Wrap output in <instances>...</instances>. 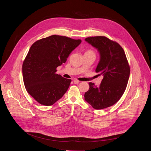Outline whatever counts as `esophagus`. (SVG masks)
<instances>
[{
  "label": "esophagus",
  "instance_id": "34e87169",
  "mask_svg": "<svg viewBox=\"0 0 151 151\" xmlns=\"http://www.w3.org/2000/svg\"><path fill=\"white\" fill-rule=\"evenodd\" d=\"M73 82H74V83L77 84V83H79V81H78V79H75L73 80Z\"/></svg>",
  "mask_w": 151,
  "mask_h": 151
}]
</instances>
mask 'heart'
<instances>
[{
  "instance_id": "heart-1",
  "label": "heart",
  "mask_w": 151,
  "mask_h": 151,
  "mask_svg": "<svg viewBox=\"0 0 151 151\" xmlns=\"http://www.w3.org/2000/svg\"><path fill=\"white\" fill-rule=\"evenodd\" d=\"M85 54H93V55H95V52L93 50H88L85 51Z\"/></svg>"
}]
</instances>
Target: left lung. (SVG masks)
I'll return each mask as SVG.
<instances>
[{"mask_svg": "<svg viewBox=\"0 0 151 151\" xmlns=\"http://www.w3.org/2000/svg\"><path fill=\"white\" fill-rule=\"evenodd\" d=\"M85 40L98 50L100 58L96 72L103 76L99 87L89 83L85 100L95 109H104L115 104L123 95L130 76V66L117 42L105 36L89 37Z\"/></svg>", "mask_w": 151, "mask_h": 151, "instance_id": "1", "label": "left lung"}]
</instances>
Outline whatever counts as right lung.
Listing matches in <instances>:
<instances>
[{
    "instance_id": "right-lung-1",
    "label": "right lung",
    "mask_w": 151,
    "mask_h": 151,
    "mask_svg": "<svg viewBox=\"0 0 151 151\" xmlns=\"http://www.w3.org/2000/svg\"><path fill=\"white\" fill-rule=\"evenodd\" d=\"M81 39L52 35L31 46L23 64V76L28 93L42 105L51 106L66 93L72 81L55 73L66 63Z\"/></svg>"
}]
</instances>
